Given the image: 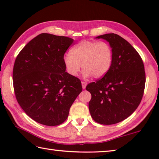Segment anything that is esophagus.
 <instances>
[{"label": "esophagus", "mask_w": 159, "mask_h": 159, "mask_svg": "<svg viewBox=\"0 0 159 159\" xmlns=\"http://www.w3.org/2000/svg\"><path fill=\"white\" fill-rule=\"evenodd\" d=\"M81 83H82V88H83V89H85L86 85H87V83L85 82V81H82Z\"/></svg>", "instance_id": "1"}]
</instances>
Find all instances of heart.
Here are the masks:
<instances>
[{
    "label": "heart",
    "instance_id": "heart-1",
    "mask_svg": "<svg viewBox=\"0 0 159 159\" xmlns=\"http://www.w3.org/2000/svg\"><path fill=\"white\" fill-rule=\"evenodd\" d=\"M112 61L111 45L103 41H83L64 57V65L71 76H76L81 64L83 76H93L95 79L105 76L111 68Z\"/></svg>",
    "mask_w": 159,
    "mask_h": 159
}]
</instances>
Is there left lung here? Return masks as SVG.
Instances as JSON below:
<instances>
[{
  "mask_svg": "<svg viewBox=\"0 0 159 159\" xmlns=\"http://www.w3.org/2000/svg\"><path fill=\"white\" fill-rule=\"evenodd\" d=\"M113 50L111 68L105 76L86 86L92 98L89 111L95 122L112 125L125 120L138 108L143 97L146 76L137 50L116 34L99 36Z\"/></svg>",
  "mask_w": 159,
  "mask_h": 159,
  "instance_id": "8db88e82",
  "label": "left lung"
}]
</instances>
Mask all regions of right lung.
<instances>
[{"instance_id":"right-lung-1","label":"right lung","mask_w":159,"mask_h":159,"mask_svg":"<svg viewBox=\"0 0 159 159\" xmlns=\"http://www.w3.org/2000/svg\"><path fill=\"white\" fill-rule=\"evenodd\" d=\"M74 40L41 34L16 58L12 79L16 99L35 121L55 126L66 120L69 109L81 93L79 79L67 73L64 53Z\"/></svg>"}]
</instances>
